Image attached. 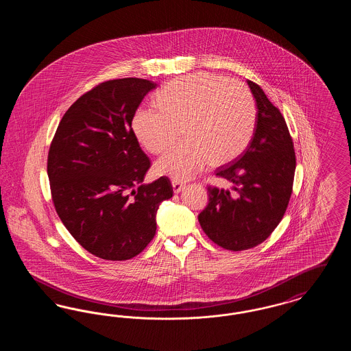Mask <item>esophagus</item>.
Returning a JSON list of instances; mask_svg holds the SVG:
<instances>
[{
  "instance_id": "1",
  "label": "esophagus",
  "mask_w": 351,
  "mask_h": 351,
  "mask_svg": "<svg viewBox=\"0 0 351 351\" xmlns=\"http://www.w3.org/2000/svg\"><path fill=\"white\" fill-rule=\"evenodd\" d=\"M172 188H173V192H175V193H179V192H182L184 188H185V184L182 183V182H178V180H173V182H172Z\"/></svg>"
}]
</instances>
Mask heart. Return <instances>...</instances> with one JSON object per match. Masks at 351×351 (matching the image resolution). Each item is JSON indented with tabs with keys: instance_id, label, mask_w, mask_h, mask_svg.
<instances>
[{
	"instance_id": "1",
	"label": "heart",
	"mask_w": 351,
	"mask_h": 351,
	"mask_svg": "<svg viewBox=\"0 0 351 351\" xmlns=\"http://www.w3.org/2000/svg\"><path fill=\"white\" fill-rule=\"evenodd\" d=\"M159 106L134 113V134L154 154H162L178 139L180 126L188 138L156 162L159 175L183 182L212 160L225 163L250 142L256 109L250 89L238 80L212 73L175 79L156 95Z\"/></svg>"
}]
</instances>
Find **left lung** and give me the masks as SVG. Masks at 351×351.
<instances>
[{
	"instance_id": "left-lung-1",
	"label": "left lung",
	"mask_w": 351,
	"mask_h": 351,
	"mask_svg": "<svg viewBox=\"0 0 351 351\" xmlns=\"http://www.w3.org/2000/svg\"><path fill=\"white\" fill-rule=\"evenodd\" d=\"M256 102L249 146L216 175L234 192L208 186L209 202L199 215L202 230L226 250H247L266 241L282 221L292 195L296 155L280 110L258 84L247 80Z\"/></svg>"
}]
</instances>
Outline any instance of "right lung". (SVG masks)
<instances>
[{
  "mask_svg": "<svg viewBox=\"0 0 351 351\" xmlns=\"http://www.w3.org/2000/svg\"><path fill=\"white\" fill-rule=\"evenodd\" d=\"M156 88L126 77L96 85L62 118L47 158L51 196L71 235L90 254L128 261L156 232V212L173 195L167 176L141 184L151 166L132 128L134 113Z\"/></svg>",
  "mask_w": 351,
  "mask_h": 351,
  "instance_id": "right-lung-1",
  "label": "right lung"
}]
</instances>
